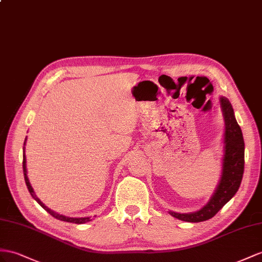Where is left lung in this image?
<instances>
[{
    "label": "left lung",
    "instance_id": "obj_1",
    "mask_svg": "<svg viewBox=\"0 0 262 262\" xmlns=\"http://www.w3.org/2000/svg\"><path fill=\"white\" fill-rule=\"evenodd\" d=\"M223 107L226 133H225V158L223 175L210 201L203 209L190 213H177L169 211L172 217L188 223H200L212 218L239 189L245 169V142L243 132L233 115V110L226 97L220 98Z\"/></svg>",
    "mask_w": 262,
    "mask_h": 262
}]
</instances>
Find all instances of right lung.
<instances>
[{
    "instance_id": "right-lung-1",
    "label": "right lung",
    "mask_w": 262,
    "mask_h": 262,
    "mask_svg": "<svg viewBox=\"0 0 262 262\" xmlns=\"http://www.w3.org/2000/svg\"><path fill=\"white\" fill-rule=\"evenodd\" d=\"M25 144V143H24ZM23 172H24V179H25V183H26V186H28V189H29V191H30V193H31V196L34 198L37 203L41 205L44 209L48 211L51 216H53L54 218H56V219H58V220H62V221H66V223H73V224H84V223H87V221H91V219L87 217V218H70V217H65V216H62V214H58V213H56V212H54L53 210H50L48 207H46L41 200H39L37 197H36V195H35V192H34V190H33V188H32V186H31V184H30V182H29V178H28V175H26V158H25V152H24V155H23Z\"/></svg>"
}]
</instances>
